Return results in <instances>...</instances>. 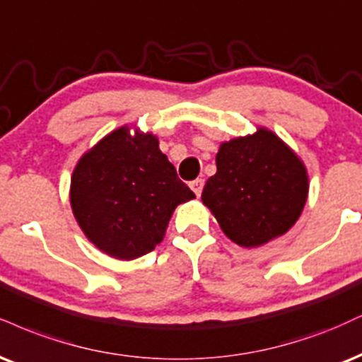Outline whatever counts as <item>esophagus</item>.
Returning a JSON list of instances; mask_svg holds the SVG:
<instances>
[{"instance_id":"obj_1","label":"esophagus","mask_w":362,"mask_h":362,"mask_svg":"<svg viewBox=\"0 0 362 362\" xmlns=\"http://www.w3.org/2000/svg\"><path fill=\"white\" fill-rule=\"evenodd\" d=\"M190 189H192L194 194L199 197V195L202 194V189H204V180H202V178H195V180L190 182Z\"/></svg>"}]
</instances>
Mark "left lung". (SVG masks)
Returning a JSON list of instances; mask_svg holds the SVG:
<instances>
[{
    "mask_svg": "<svg viewBox=\"0 0 362 362\" xmlns=\"http://www.w3.org/2000/svg\"><path fill=\"white\" fill-rule=\"evenodd\" d=\"M216 165L202 202L230 241L267 245L297 223L308 194L307 170L275 133L259 128L223 143Z\"/></svg>",
    "mask_w": 362,
    "mask_h": 362,
    "instance_id": "left-lung-1",
    "label": "left lung"
}]
</instances>
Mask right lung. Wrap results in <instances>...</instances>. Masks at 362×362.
Instances as JSON below:
<instances>
[{
  "label": "right lung",
  "instance_id": "add662e5",
  "mask_svg": "<svg viewBox=\"0 0 362 362\" xmlns=\"http://www.w3.org/2000/svg\"><path fill=\"white\" fill-rule=\"evenodd\" d=\"M195 194L150 133L128 126L107 134L72 173L71 206L81 229L99 250L134 259L162 243L178 204Z\"/></svg>",
  "mask_w": 362,
  "mask_h": 362
}]
</instances>
